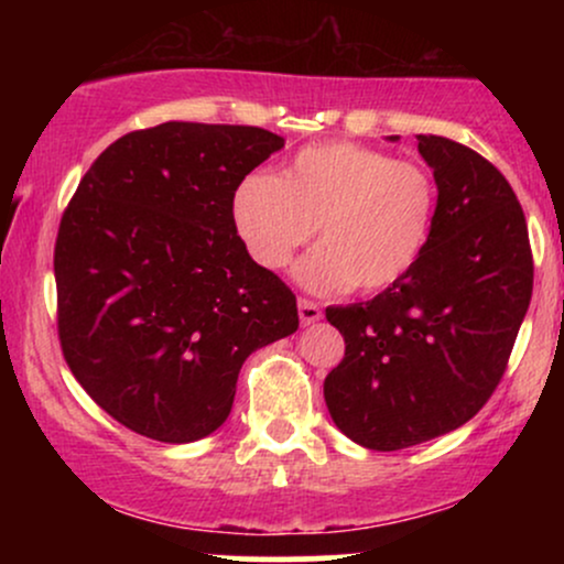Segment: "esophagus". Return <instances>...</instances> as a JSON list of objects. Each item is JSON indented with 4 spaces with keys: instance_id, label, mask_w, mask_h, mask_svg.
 I'll return each instance as SVG.
<instances>
[{
    "instance_id": "obj_1",
    "label": "esophagus",
    "mask_w": 564,
    "mask_h": 564,
    "mask_svg": "<svg viewBox=\"0 0 564 564\" xmlns=\"http://www.w3.org/2000/svg\"><path fill=\"white\" fill-rule=\"evenodd\" d=\"M296 307H300V321H302V326H310V323H315V321L323 318V310H321L318 302L300 300V304H296Z\"/></svg>"
}]
</instances>
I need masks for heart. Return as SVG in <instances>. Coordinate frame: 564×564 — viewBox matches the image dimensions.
<instances>
[{"instance_id": "1", "label": "heart", "mask_w": 564, "mask_h": 564, "mask_svg": "<svg viewBox=\"0 0 564 564\" xmlns=\"http://www.w3.org/2000/svg\"><path fill=\"white\" fill-rule=\"evenodd\" d=\"M435 219V177L358 142L302 148L281 177L254 172L232 196L238 236L268 270L286 268L318 228L323 243L296 264V278L323 294L392 289L422 260Z\"/></svg>"}]
</instances>
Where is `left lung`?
Wrapping results in <instances>:
<instances>
[{
  "mask_svg": "<svg viewBox=\"0 0 564 564\" xmlns=\"http://www.w3.org/2000/svg\"><path fill=\"white\" fill-rule=\"evenodd\" d=\"M419 153L437 183L422 260L373 300L326 307L345 336V358L323 381L328 413L371 451L467 424L507 371L533 294L528 223L507 177L437 134H419Z\"/></svg>",
  "mask_w": 564,
  "mask_h": 564,
  "instance_id": "obj_1",
  "label": "left lung"
}]
</instances>
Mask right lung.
Returning a JSON list of instances; mask_svg holds the SVG:
<instances>
[{"mask_svg":"<svg viewBox=\"0 0 564 564\" xmlns=\"http://www.w3.org/2000/svg\"><path fill=\"white\" fill-rule=\"evenodd\" d=\"M281 148L260 127L166 121L111 142L76 187L55 241L57 336L127 430L212 435L243 360L300 326L296 296L232 223L236 187Z\"/></svg>","mask_w":564,"mask_h":564,"instance_id":"1","label":"right lung"}]
</instances>
